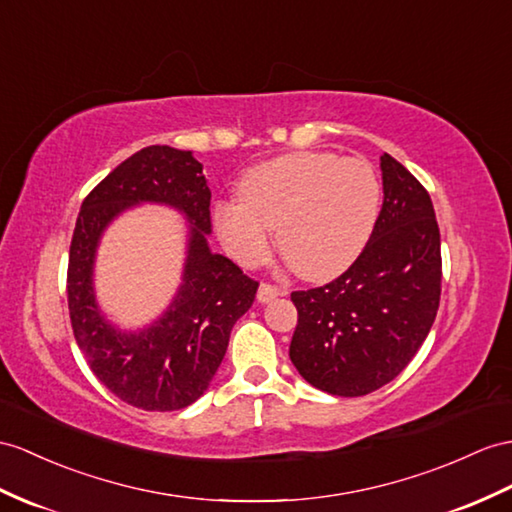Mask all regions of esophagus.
Returning <instances> with one entry per match:
<instances>
[{"label": "esophagus", "mask_w": 512, "mask_h": 512, "mask_svg": "<svg viewBox=\"0 0 512 512\" xmlns=\"http://www.w3.org/2000/svg\"><path fill=\"white\" fill-rule=\"evenodd\" d=\"M278 295H286V289H280V286L271 284V282H260L258 295H256L260 304H267V302H271L273 297H278Z\"/></svg>", "instance_id": "1"}]
</instances>
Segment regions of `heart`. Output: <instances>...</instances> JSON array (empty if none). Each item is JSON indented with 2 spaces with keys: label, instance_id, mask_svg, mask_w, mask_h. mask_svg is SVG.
Here are the masks:
<instances>
[{
  "label": "heart",
  "instance_id": "obj_1",
  "mask_svg": "<svg viewBox=\"0 0 512 512\" xmlns=\"http://www.w3.org/2000/svg\"><path fill=\"white\" fill-rule=\"evenodd\" d=\"M382 184L365 158L293 152L249 169L239 197L215 208V228L241 265L265 260L278 245L299 276L328 280L363 252L380 213Z\"/></svg>",
  "mask_w": 512,
  "mask_h": 512
}]
</instances>
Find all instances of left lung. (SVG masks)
Masks as SVG:
<instances>
[{"label":"left lung","instance_id":"8db88e82","mask_svg":"<svg viewBox=\"0 0 512 512\" xmlns=\"http://www.w3.org/2000/svg\"><path fill=\"white\" fill-rule=\"evenodd\" d=\"M384 202L363 252L339 278L293 291L289 356L330 395L389 384L419 352L441 299V234L432 199L402 162L380 158Z\"/></svg>","mask_w":512,"mask_h":512}]
</instances>
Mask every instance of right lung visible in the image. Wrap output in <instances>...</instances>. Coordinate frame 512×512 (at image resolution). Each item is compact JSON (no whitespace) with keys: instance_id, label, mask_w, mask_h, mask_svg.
<instances>
[{"instance_id":"add662e5","label":"right lung","mask_w":512,"mask_h":512,"mask_svg":"<svg viewBox=\"0 0 512 512\" xmlns=\"http://www.w3.org/2000/svg\"><path fill=\"white\" fill-rule=\"evenodd\" d=\"M139 201L176 205L192 221L185 282L168 313L136 335L106 324L92 295V258L103 228ZM210 189L191 152L149 145L123 160L84 197L73 230L67 302L76 343L110 393L143 410H180L202 397L228 350L236 319L258 282L230 258L210 254Z\"/></svg>"}]
</instances>
